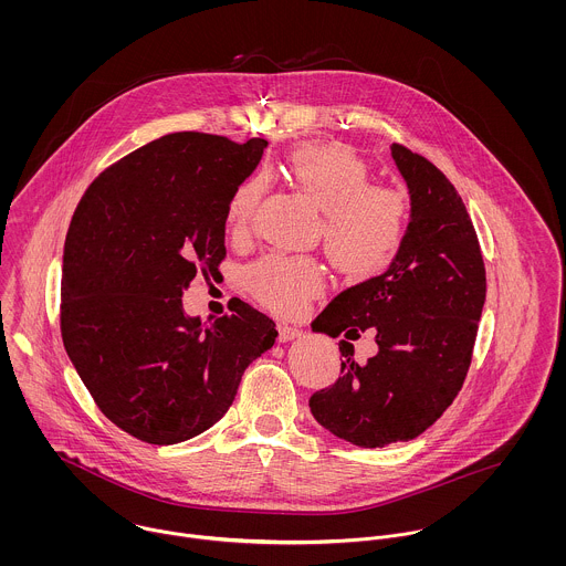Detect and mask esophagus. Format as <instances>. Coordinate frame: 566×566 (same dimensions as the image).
I'll list each match as a JSON object with an SVG mask.
<instances>
[{
    "label": "esophagus",
    "mask_w": 566,
    "mask_h": 566,
    "mask_svg": "<svg viewBox=\"0 0 566 566\" xmlns=\"http://www.w3.org/2000/svg\"><path fill=\"white\" fill-rule=\"evenodd\" d=\"M303 335V328L292 324H279V342H292Z\"/></svg>",
    "instance_id": "obj_1"
}]
</instances>
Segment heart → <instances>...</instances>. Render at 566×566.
<instances>
[{
	"instance_id": "1",
	"label": "heart",
	"mask_w": 566,
	"mask_h": 566,
	"mask_svg": "<svg viewBox=\"0 0 566 566\" xmlns=\"http://www.w3.org/2000/svg\"><path fill=\"white\" fill-rule=\"evenodd\" d=\"M283 174L323 209L318 235L337 270L364 279L395 261L411 222V200L405 189L373 182L370 165L339 144L296 148ZM263 189V178L250 176L231 193L227 222L233 235L248 233ZM243 283L259 303L281 314H296L323 290V265L316 256L268 254L245 268Z\"/></svg>"
}]
</instances>
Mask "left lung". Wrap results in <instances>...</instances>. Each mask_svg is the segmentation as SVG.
Returning a JSON list of instances; mask_svg holds the SVG:
<instances>
[{
  "instance_id": "obj_1",
  "label": "left lung",
  "mask_w": 566,
  "mask_h": 566,
  "mask_svg": "<svg viewBox=\"0 0 566 566\" xmlns=\"http://www.w3.org/2000/svg\"><path fill=\"white\" fill-rule=\"evenodd\" d=\"M411 196V222L392 265L337 294L312 323L331 337L376 331L366 365L339 339L333 386L312 395L314 418L364 449L407 442L431 427L464 386L485 301L484 256L451 180L418 153L392 144Z\"/></svg>"
}]
</instances>
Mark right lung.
Listing matches in <instances>:
<instances>
[{
	"label": "right lung",
	"mask_w": 566,
	"mask_h": 566,
	"mask_svg": "<svg viewBox=\"0 0 566 566\" xmlns=\"http://www.w3.org/2000/svg\"><path fill=\"white\" fill-rule=\"evenodd\" d=\"M265 139L171 133L106 167L74 211L61 285L65 350L99 411L148 444L216 424L279 331L240 298L211 324L182 294L227 256V205Z\"/></svg>",
	"instance_id": "1"
}]
</instances>
